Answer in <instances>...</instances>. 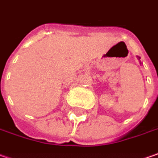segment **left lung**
<instances>
[{
    "label": "left lung",
    "mask_w": 158,
    "mask_h": 158,
    "mask_svg": "<svg viewBox=\"0 0 158 158\" xmlns=\"http://www.w3.org/2000/svg\"><path fill=\"white\" fill-rule=\"evenodd\" d=\"M138 59H140V57H138Z\"/></svg>",
    "instance_id": "left-lung-1"
}]
</instances>
